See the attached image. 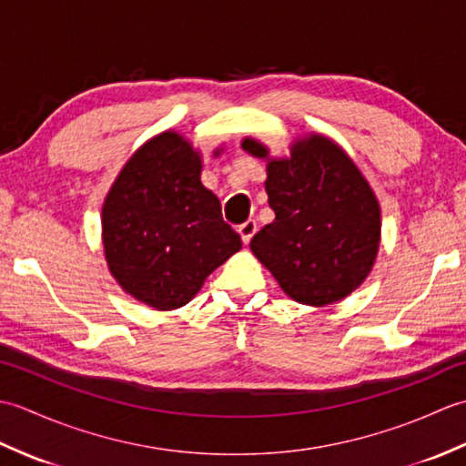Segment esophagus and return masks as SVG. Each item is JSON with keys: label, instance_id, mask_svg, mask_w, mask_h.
Instances as JSON below:
<instances>
[{"label": "esophagus", "instance_id": "1", "mask_svg": "<svg viewBox=\"0 0 466 466\" xmlns=\"http://www.w3.org/2000/svg\"><path fill=\"white\" fill-rule=\"evenodd\" d=\"M238 234L244 244H248L252 240V236L256 234V220H246L244 224L238 226Z\"/></svg>", "mask_w": 466, "mask_h": 466}]
</instances>
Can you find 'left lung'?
Returning a JSON list of instances; mask_svg holds the SVG:
<instances>
[{
    "instance_id": "obj_1",
    "label": "left lung",
    "mask_w": 466,
    "mask_h": 466,
    "mask_svg": "<svg viewBox=\"0 0 466 466\" xmlns=\"http://www.w3.org/2000/svg\"><path fill=\"white\" fill-rule=\"evenodd\" d=\"M258 157L268 150L244 140ZM266 194L274 220L250 248L280 289L300 304L342 300L369 276L380 242V208L359 167L329 137L292 146L289 160L268 162Z\"/></svg>"
}]
</instances>
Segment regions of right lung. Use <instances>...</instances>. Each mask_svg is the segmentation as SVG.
<instances>
[{
  "label": "right lung",
  "instance_id": "obj_1",
  "mask_svg": "<svg viewBox=\"0 0 466 466\" xmlns=\"http://www.w3.org/2000/svg\"><path fill=\"white\" fill-rule=\"evenodd\" d=\"M200 172L190 144L166 132L130 157L106 198L107 266L127 294L157 310L190 302L206 276L242 248Z\"/></svg>",
  "mask_w": 466,
  "mask_h": 466
}]
</instances>
